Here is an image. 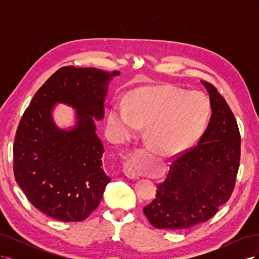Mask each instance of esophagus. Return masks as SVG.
<instances>
[{
  "label": "esophagus",
  "mask_w": 259,
  "mask_h": 259,
  "mask_svg": "<svg viewBox=\"0 0 259 259\" xmlns=\"http://www.w3.org/2000/svg\"><path fill=\"white\" fill-rule=\"evenodd\" d=\"M124 173L131 179H138L140 177V174L136 168L134 158H133V156L124 163Z\"/></svg>",
  "instance_id": "1"
}]
</instances>
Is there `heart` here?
I'll return each mask as SVG.
<instances>
[{"mask_svg":"<svg viewBox=\"0 0 259 259\" xmlns=\"http://www.w3.org/2000/svg\"><path fill=\"white\" fill-rule=\"evenodd\" d=\"M209 107L199 92L173 88L138 90L127 106L116 103L108 113V126L114 138L134 137L147 126V142L154 151L176 154L190 148L204 130Z\"/></svg>","mask_w":259,"mask_h":259,"instance_id":"b5f03b06","label":"heart"}]
</instances>
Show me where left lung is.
I'll use <instances>...</instances> for the list:
<instances>
[{
	"label": "left lung",
	"mask_w": 259,
	"mask_h": 259,
	"mask_svg": "<svg viewBox=\"0 0 259 259\" xmlns=\"http://www.w3.org/2000/svg\"><path fill=\"white\" fill-rule=\"evenodd\" d=\"M209 95L210 120L198 144L178 154L155 199L144 207L158 229H188L213 217L229 200L240 165L241 136L231 109L214 85L201 81Z\"/></svg>",
	"instance_id": "obj_1"
}]
</instances>
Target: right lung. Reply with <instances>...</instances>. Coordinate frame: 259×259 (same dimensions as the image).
<instances>
[{"instance_id": "1", "label": "right lung", "mask_w": 259, "mask_h": 259, "mask_svg": "<svg viewBox=\"0 0 259 259\" xmlns=\"http://www.w3.org/2000/svg\"><path fill=\"white\" fill-rule=\"evenodd\" d=\"M119 71L62 67L38 90L23 113L14 143V175L31 204L61 222H82L99 205L111 178L94 117L105 115L108 83ZM56 103L75 108L71 130L56 126Z\"/></svg>"}]
</instances>
